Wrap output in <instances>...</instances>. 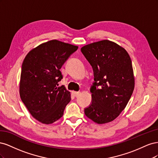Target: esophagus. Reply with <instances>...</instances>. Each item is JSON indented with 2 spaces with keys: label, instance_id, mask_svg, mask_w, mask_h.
<instances>
[{
  "label": "esophagus",
  "instance_id": "obj_1",
  "mask_svg": "<svg viewBox=\"0 0 158 158\" xmlns=\"http://www.w3.org/2000/svg\"><path fill=\"white\" fill-rule=\"evenodd\" d=\"M73 94L74 95V96L76 97L80 94V92H73Z\"/></svg>",
  "mask_w": 158,
  "mask_h": 158
}]
</instances>
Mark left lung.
Listing matches in <instances>:
<instances>
[{
  "label": "left lung",
  "mask_w": 158,
  "mask_h": 158,
  "mask_svg": "<svg viewBox=\"0 0 158 158\" xmlns=\"http://www.w3.org/2000/svg\"><path fill=\"white\" fill-rule=\"evenodd\" d=\"M81 51L94 76L92 103L84 109L85 114L98 124L111 122L125 108L135 88L131 57L122 47L109 40L86 45Z\"/></svg>",
  "instance_id": "obj_1"
}]
</instances>
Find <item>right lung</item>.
I'll return each instance as SVG.
<instances>
[{"label":"right lung","mask_w":158,"mask_h":158,"mask_svg":"<svg viewBox=\"0 0 158 158\" xmlns=\"http://www.w3.org/2000/svg\"><path fill=\"white\" fill-rule=\"evenodd\" d=\"M78 47L51 40L31 50L22 65L20 95L33 117L49 125L63 115L70 94L64 85L60 69Z\"/></svg>","instance_id":"right-lung-1"}]
</instances>
